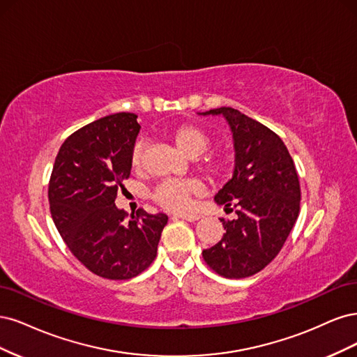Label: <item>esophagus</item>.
<instances>
[{
	"label": "esophagus",
	"mask_w": 357,
	"mask_h": 357,
	"mask_svg": "<svg viewBox=\"0 0 357 357\" xmlns=\"http://www.w3.org/2000/svg\"><path fill=\"white\" fill-rule=\"evenodd\" d=\"M176 218H181V220H185L190 222H195V221H199L202 216L197 213H178Z\"/></svg>",
	"instance_id": "obj_1"
}]
</instances>
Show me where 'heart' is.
I'll return each instance as SVG.
<instances>
[{
  "instance_id": "1",
  "label": "heart",
  "mask_w": 357,
  "mask_h": 357,
  "mask_svg": "<svg viewBox=\"0 0 357 357\" xmlns=\"http://www.w3.org/2000/svg\"><path fill=\"white\" fill-rule=\"evenodd\" d=\"M172 139L185 155L195 158L202 155L211 145V136L199 126L185 124L179 126L174 132H170ZM145 144L137 141L130 154V163L133 167H139L144 158ZM204 169L212 176L221 175L227 169V160L222 157L206 158ZM200 191V183L191 179H167L158 183L154 190V200L169 211H185L191 208L192 195Z\"/></svg>"
}]
</instances>
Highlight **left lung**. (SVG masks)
I'll list each match as a JSON object with an SVG mask.
<instances>
[{"label":"left lung","instance_id":"obj_1","mask_svg":"<svg viewBox=\"0 0 357 357\" xmlns=\"http://www.w3.org/2000/svg\"><path fill=\"white\" fill-rule=\"evenodd\" d=\"M199 116H222L233 133V176L213 200L237 208L236 220H221L224 237L203 250V258L224 278H249L278 257L298 218L301 191L294 160L278 135L234 108Z\"/></svg>","mask_w":357,"mask_h":357}]
</instances>
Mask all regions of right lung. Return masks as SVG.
I'll return each instance as SVG.
<instances>
[{
    "label": "right lung",
    "mask_w": 357,
    "mask_h": 357,
    "mask_svg": "<svg viewBox=\"0 0 357 357\" xmlns=\"http://www.w3.org/2000/svg\"><path fill=\"white\" fill-rule=\"evenodd\" d=\"M132 112L99 119L74 132L56 155L49 183L50 212L74 257L100 278L126 280L157 255L167 215L139 209L126 220L117 191L130 176L141 126Z\"/></svg>",
    "instance_id": "1"
}]
</instances>
